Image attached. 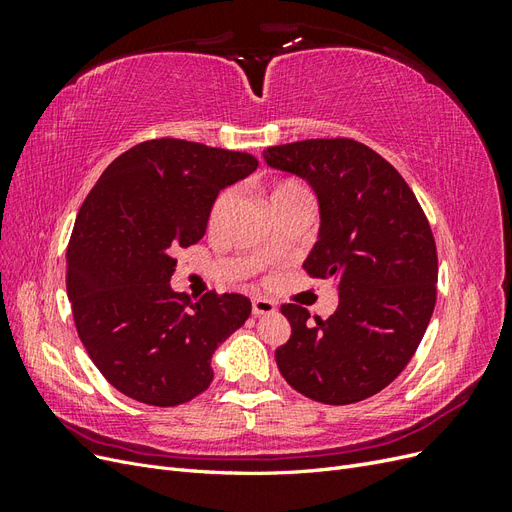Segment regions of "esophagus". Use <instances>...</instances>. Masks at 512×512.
<instances>
[{
    "instance_id": "1",
    "label": "esophagus",
    "mask_w": 512,
    "mask_h": 512,
    "mask_svg": "<svg viewBox=\"0 0 512 512\" xmlns=\"http://www.w3.org/2000/svg\"><path fill=\"white\" fill-rule=\"evenodd\" d=\"M277 307L271 299H262V297H256L252 299V314L254 316H269V314H275Z\"/></svg>"
}]
</instances>
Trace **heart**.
Listing matches in <instances>:
<instances>
[{
	"label": "heart",
	"instance_id": "obj_1",
	"mask_svg": "<svg viewBox=\"0 0 512 512\" xmlns=\"http://www.w3.org/2000/svg\"><path fill=\"white\" fill-rule=\"evenodd\" d=\"M307 198V192L301 183L292 181V179H286V181H277L271 185L269 190V203L271 207L282 203V200H288V198ZM232 205V192H222L218 196V200H215L213 207H211V215H209V224L211 226H218L222 222V218L226 215L228 207Z\"/></svg>",
	"mask_w": 512,
	"mask_h": 512
}]
</instances>
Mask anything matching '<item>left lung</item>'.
<instances>
[{"instance_id":"left-lung-1","label":"left lung","mask_w":512,"mask_h":512,"mask_svg":"<svg viewBox=\"0 0 512 512\" xmlns=\"http://www.w3.org/2000/svg\"><path fill=\"white\" fill-rule=\"evenodd\" d=\"M265 162L303 179L318 200V237L303 269L333 280L337 309L307 324L282 305L290 339L275 350L284 380L331 406L389 386L416 352L436 307L438 254L429 222L397 170L350 138L267 147Z\"/></svg>"}]
</instances>
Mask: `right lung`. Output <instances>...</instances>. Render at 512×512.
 Masks as SVG:
<instances>
[{
    "instance_id": "obj_1",
    "label": "right lung",
    "mask_w": 512,
    "mask_h": 512,
    "mask_svg": "<svg viewBox=\"0 0 512 512\" xmlns=\"http://www.w3.org/2000/svg\"><path fill=\"white\" fill-rule=\"evenodd\" d=\"M258 168L250 153L158 138L108 164L76 215L66 288L100 374L141 404L179 406L213 380L211 356L252 314L243 294L185 301L175 254L203 239L215 198Z\"/></svg>"
}]
</instances>
